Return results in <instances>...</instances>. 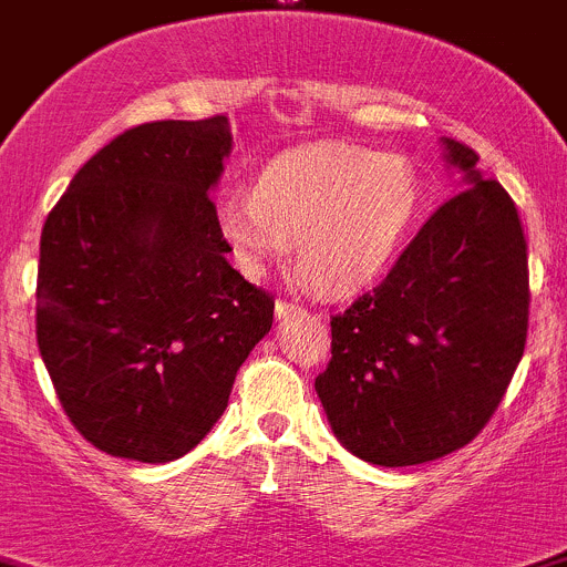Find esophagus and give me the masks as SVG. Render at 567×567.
I'll return each mask as SVG.
<instances>
[{"mask_svg":"<svg viewBox=\"0 0 567 567\" xmlns=\"http://www.w3.org/2000/svg\"><path fill=\"white\" fill-rule=\"evenodd\" d=\"M274 310H277V318H296V316H301V312H305V307L301 305H296V301H288V299H279L277 301V307H274Z\"/></svg>","mask_w":567,"mask_h":567,"instance_id":"obj_1","label":"esophagus"}]
</instances>
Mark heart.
Segmentation results:
<instances>
[{
    "label": "heart",
    "instance_id": "1",
    "mask_svg": "<svg viewBox=\"0 0 567 567\" xmlns=\"http://www.w3.org/2000/svg\"><path fill=\"white\" fill-rule=\"evenodd\" d=\"M421 205V174L410 157L312 146L268 163L251 196H224L216 229L251 277L296 244V266L312 288L351 293L399 257Z\"/></svg>",
    "mask_w": 567,
    "mask_h": 567
}]
</instances>
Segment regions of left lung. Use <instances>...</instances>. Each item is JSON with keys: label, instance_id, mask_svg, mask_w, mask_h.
<instances>
[{"label": "left lung", "instance_id": "left-lung-1", "mask_svg": "<svg viewBox=\"0 0 567 567\" xmlns=\"http://www.w3.org/2000/svg\"><path fill=\"white\" fill-rule=\"evenodd\" d=\"M463 190L417 229L388 277L332 318L316 390L334 437L404 468L474 441L524 357L529 260L515 202L480 155L443 137Z\"/></svg>", "mask_w": 567, "mask_h": 567}]
</instances>
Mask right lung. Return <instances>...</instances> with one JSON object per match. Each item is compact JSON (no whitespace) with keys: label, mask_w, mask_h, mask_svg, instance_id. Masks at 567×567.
<instances>
[{"label":"right lung","mask_w":567,"mask_h":567,"mask_svg":"<svg viewBox=\"0 0 567 567\" xmlns=\"http://www.w3.org/2000/svg\"><path fill=\"white\" fill-rule=\"evenodd\" d=\"M227 115L152 121L99 150L41 233L35 334L74 430L113 457L172 463L227 410L274 299L227 262L210 190Z\"/></svg>","instance_id":"obj_1"}]
</instances>
